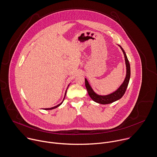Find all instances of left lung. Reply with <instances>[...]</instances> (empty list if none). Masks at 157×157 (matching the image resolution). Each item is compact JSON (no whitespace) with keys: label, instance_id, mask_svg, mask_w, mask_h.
<instances>
[{"label":"left lung","instance_id":"obj_1","mask_svg":"<svg viewBox=\"0 0 157 157\" xmlns=\"http://www.w3.org/2000/svg\"><path fill=\"white\" fill-rule=\"evenodd\" d=\"M121 48V50L123 52V54L124 55L125 57V62H126V78L124 79V81L122 83V85L119 87V88L115 91L114 92L109 94V95H97V93L94 92L91 87L90 86L86 78H85V86L87 90L88 93L90 96V97L96 103L102 104V105H106V104H109L112 103L120 98L122 97V96L124 95L125 92L126 91V89L128 88L129 80H130V77H131V67H130V64L129 62L128 59L127 57V56L126 54V52L124 51V49L122 48L121 46H119Z\"/></svg>","mask_w":157,"mask_h":157}]
</instances>
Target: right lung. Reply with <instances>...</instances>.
<instances>
[{
    "label": "right lung",
    "mask_w": 157,
    "mask_h": 157,
    "mask_svg": "<svg viewBox=\"0 0 157 157\" xmlns=\"http://www.w3.org/2000/svg\"><path fill=\"white\" fill-rule=\"evenodd\" d=\"M66 93H67V90H66V93H65V97H66ZM65 97H64V100H63V101H62L60 104H59L58 105H57V106H54V107H52V108H45L44 109L45 110H49V109H54V108H57L58 106H59L62 103H63V101H64V98H65Z\"/></svg>",
    "instance_id": "1"
}]
</instances>
